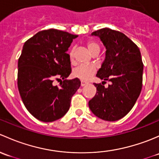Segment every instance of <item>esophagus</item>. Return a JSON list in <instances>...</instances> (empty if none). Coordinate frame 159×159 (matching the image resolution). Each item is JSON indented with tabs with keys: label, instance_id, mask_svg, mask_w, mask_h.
Returning a JSON list of instances; mask_svg holds the SVG:
<instances>
[{
	"label": "esophagus",
	"instance_id": "esophagus-1",
	"mask_svg": "<svg viewBox=\"0 0 159 159\" xmlns=\"http://www.w3.org/2000/svg\"><path fill=\"white\" fill-rule=\"evenodd\" d=\"M88 84V82H86V81H83V80H81V86H84L85 85Z\"/></svg>",
	"mask_w": 159,
	"mask_h": 159
}]
</instances>
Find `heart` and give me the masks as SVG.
Wrapping results in <instances>:
<instances>
[{"label":"heart","mask_w":159,"mask_h":159,"mask_svg":"<svg viewBox=\"0 0 159 159\" xmlns=\"http://www.w3.org/2000/svg\"><path fill=\"white\" fill-rule=\"evenodd\" d=\"M86 45H87L88 49L92 53H94L96 50H99L100 49L99 43H96L94 40H89L86 42ZM73 53H74V50L71 49L70 51V57L73 58ZM96 72V68L94 65H86V64H81L78 66L77 67L75 68L73 72V76L79 78L80 80H88L90 79L93 74Z\"/></svg>","instance_id":"heart-1"}]
</instances>
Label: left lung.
<instances>
[{
	"instance_id": "8db88e82",
	"label": "left lung",
	"mask_w": 159,
	"mask_h": 159,
	"mask_svg": "<svg viewBox=\"0 0 159 159\" xmlns=\"http://www.w3.org/2000/svg\"><path fill=\"white\" fill-rule=\"evenodd\" d=\"M92 35L99 37L106 48L96 76L112 84L106 88L102 83H94L96 93L89 101V109L103 120H119L132 109L142 90L143 63L139 48L122 32L110 28L96 30Z\"/></svg>"
}]
</instances>
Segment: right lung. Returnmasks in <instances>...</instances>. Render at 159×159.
Instances as JSON below:
<instances>
[{
  "label": "right lung",
  "mask_w": 159,
  "mask_h": 159,
  "mask_svg": "<svg viewBox=\"0 0 159 159\" xmlns=\"http://www.w3.org/2000/svg\"><path fill=\"white\" fill-rule=\"evenodd\" d=\"M77 37L49 29L24 43L18 60L17 86L25 107L38 120L49 122L63 117L80 86L77 78L65 80L72 71L66 51ZM54 79L61 80L59 86L53 85Z\"/></svg>",
  "instance_id": "right-lung-1"
}]
</instances>
